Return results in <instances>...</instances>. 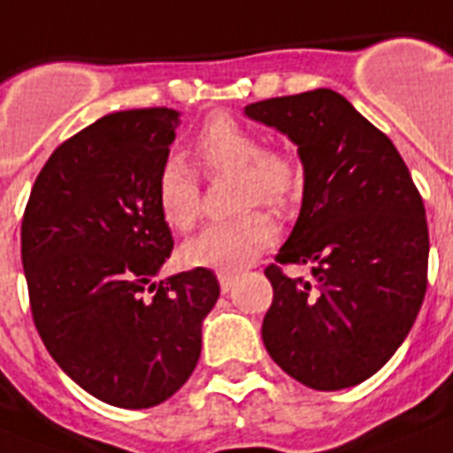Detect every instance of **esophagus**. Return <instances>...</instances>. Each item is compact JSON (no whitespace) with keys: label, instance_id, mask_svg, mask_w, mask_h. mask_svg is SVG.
Segmentation results:
<instances>
[{"label":"esophagus","instance_id":"obj_1","mask_svg":"<svg viewBox=\"0 0 453 453\" xmlns=\"http://www.w3.org/2000/svg\"><path fill=\"white\" fill-rule=\"evenodd\" d=\"M217 280H219V288H222V292H229V289L236 285L238 273H234V271H219V273H217Z\"/></svg>","mask_w":453,"mask_h":453}]
</instances>
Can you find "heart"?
<instances>
[{
    "label": "heart",
    "mask_w": 453,
    "mask_h": 453,
    "mask_svg": "<svg viewBox=\"0 0 453 453\" xmlns=\"http://www.w3.org/2000/svg\"><path fill=\"white\" fill-rule=\"evenodd\" d=\"M196 154L210 173L241 177L236 208L257 203L288 208L302 189L299 158L283 150H264L257 130L226 114L210 117L198 130ZM158 212L170 229L189 231L201 215V189L194 173L182 161L168 158L157 175ZM276 241V224L262 210H248L229 222L210 224L182 245L180 259L187 266L234 271L250 264Z\"/></svg>",
    "instance_id": "1"
}]
</instances>
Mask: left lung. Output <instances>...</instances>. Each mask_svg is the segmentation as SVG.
I'll use <instances>...</instances> for the list:
<instances>
[{
	"label": "left lung",
	"instance_id": "1",
	"mask_svg": "<svg viewBox=\"0 0 453 453\" xmlns=\"http://www.w3.org/2000/svg\"><path fill=\"white\" fill-rule=\"evenodd\" d=\"M299 147L302 212L264 273L273 285L264 346L316 390L363 383L410 334L428 288V222L388 135L343 96L316 88L245 107ZM309 263L313 281L282 266Z\"/></svg>",
	"mask_w": 453,
	"mask_h": 453
}]
</instances>
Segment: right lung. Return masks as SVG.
Instances as JSON below:
<instances>
[{
    "label": "right lung",
    "mask_w": 453,
    "mask_h": 453,
    "mask_svg": "<svg viewBox=\"0 0 453 453\" xmlns=\"http://www.w3.org/2000/svg\"><path fill=\"white\" fill-rule=\"evenodd\" d=\"M177 126L175 110L150 107L79 130L37 175L20 226L43 346L86 393L124 410L157 407L182 388L219 296L203 266L154 283L173 252L157 175Z\"/></svg>",
    "instance_id": "obj_1"
}]
</instances>
